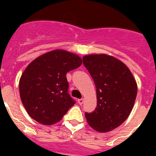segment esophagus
Wrapping results in <instances>:
<instances>
[{"label": "esophagus", "mask_w": 156, "mask_h": 156, "mask_svg": "<svg viewBox=\"0 0 156 156\" xmlns=\"http://www.w3.org/2000/svg\"><path fill=\"white\" fill-rule=\"evenodd\" d=\"M83 102H84V100H83V99H79V100H78V103L80 105H82V104H83Z\"/></svg>", "instance_id": "obj_1"}]
</instances>
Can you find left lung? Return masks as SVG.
<instances>
[{
	"mask_svg": "<svg viewBox=\"0 0 156 156\" xmlns=\"http://www.w3.org/2000/svg\"><path fill=\"white\" fill-rule=\"evenodd\" d=\"M83 65L96 87L97 106L85 112L89 126L99 132H108L121 126L129 116L137 96V83L127 66L113 56L93 54L83 56Z\"/></svg>",
	"mask_w": 156,
	"mask_h": 156,
	"instance_id": "left-lung-1",
	"label": "left lung"
}]
</instances>
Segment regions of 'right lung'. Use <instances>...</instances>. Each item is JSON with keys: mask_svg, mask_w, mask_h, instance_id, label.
I'll use <instances>...</instances> for the list:
<instances>
[{"mask_svg": "<svg viewBox=\"0 0 156 156\" xmlns=\"http://www.w3.org/2000/svg\"><path fill=\"white\" fill-rule=\"evenodd\" d=\"M82 59L65 50H53L35 59L19 81L23 106L32 119L43 125L58 122L75 104L69 95L66 73L78 68Z\"/></svg>", "mask_w": 156, "mask_h": 156, "instance_id": "obj_1", "label": "right lung"}]
</instances>
